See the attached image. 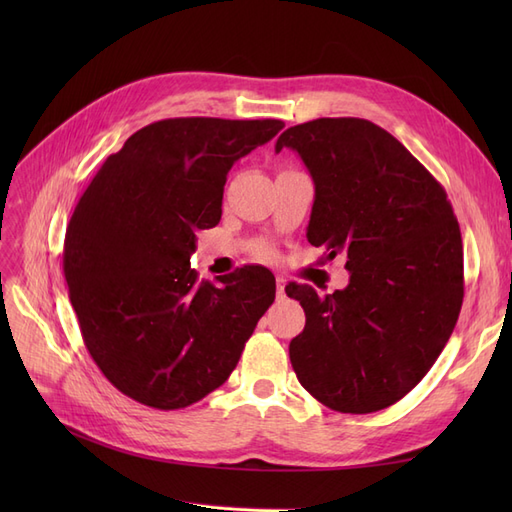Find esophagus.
<instances>
[{"label": "esophagus", "mask_w": 512, "mask_h": 512, "mask_svg": "<svg viewBox=\"0 0 512 512\" xmlns=\"http://www.w3.org/2000/svg\"><path fill=\"white\" fill-rule=\"evenodd\" d=\"M284 288H286V280L284 277H277V297H284Z\"/></svg>", "instance_id": "esophagus-1"}]
</instances>
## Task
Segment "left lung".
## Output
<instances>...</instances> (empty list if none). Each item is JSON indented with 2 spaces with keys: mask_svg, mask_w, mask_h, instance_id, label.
<instances>
[{
  "mask_svg": "<svg viewBox=\"0 0 512 512\" xmlns=\"http://www.w3.org/2000/svg\"><path fill=\"white\" fill-rule=\"evenodd\" d=\"M314 179L307 241L346 258L350 284L327 297L288 284L305 309L290 342L303 389L337 412L393 406L436 363L463 303V245L442 185L376 123L322 117L288 128Z\"/></svg>",
  "mask_w": 512,
  "mask_h": 512,
  "instance_id": "1",
  "label": "left lung"
}]
</instances>
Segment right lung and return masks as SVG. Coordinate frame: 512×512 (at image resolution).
I'll use <instances>...</instances> for the list:
<instances>
[{
  "label": "right lung",
  "mask_w": 512,
  "mask_h": 512,
  "mask_svg": "<svg viewBox=\"0 0 512 512\" xmlns=\"http://www.w3.org/2000/svg\"><path fill=\"white\" fill-rule=\"evenodd\" d=\"M280 119L149 123L108 156L76 205L64 273L83 342L123 395L179 410L222 386L275 299L265 267L218 282L190 267L196 232L222 218L228 170Z\"/></svg>",
  "instance_id": "right-lung-1"
}]
</instances>
